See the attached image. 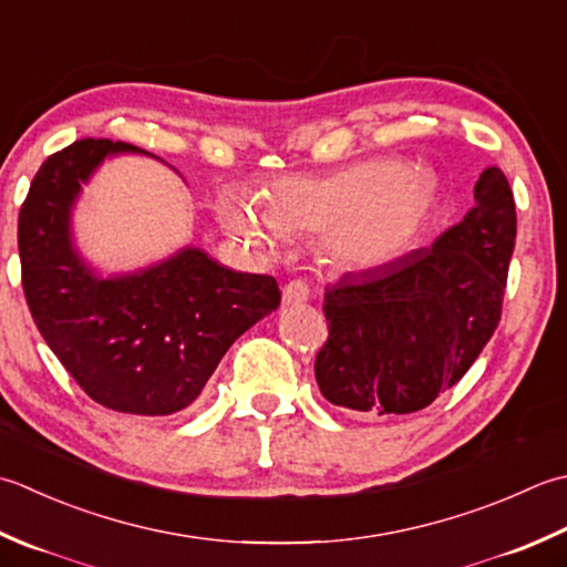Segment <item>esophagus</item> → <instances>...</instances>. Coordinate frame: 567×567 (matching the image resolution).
<instances>
[{
    "mask_svg": "<svg viewBox=\"0 0 567 567\" xmlns=\"http://www.w3.org/2000/svg\"><path fill=\"white\" fill-rule=\"evenodd\" d=\"M309 299V287H307V282H302V280H292V282H287L285 287H282V302L290 307V305H302V302H307Z\"/></svg>",
    "mask_w": 567,
    "mask_h": 567,
    "instance_id": "esophagus-1",
    "label": "esophagus"
}]
</instances>
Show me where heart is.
<instances>
[{"label": "heart", "instance_id": "1", "mask_svg": "<svg viewBox=\"0 0 567 567\" xmlns=\"http://www.w3.org/2000/svg\"><path fill=\"white\" fill-rule=\"evenodd\" d=\"M437 202L427 174L401 159H369L331 174H290L258 192L218 198V220L230 238L275 250L285 233H319L327 262L341 270H379L413 246Z\"/></svg>", "mask_w": 567, "mask_h": 567}]
</instances>
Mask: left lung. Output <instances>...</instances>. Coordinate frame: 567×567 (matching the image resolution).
Instances as JSON below:
<instances>
[{"instance_id":"1","label":"left lung","mask_w":567,"mask_h":567,"mask_svg":"<svg viewBox=\"0 0 567 567\" xmlns=\"http://www.w3.org/2000/svg\"><path fill=\"white\" fill-rule=\"evenodd\" d=\"M514 243L512 186L486 166L474 206L430 248L329 285V339L315 361L321 395L361 417L427 408L492 339Z\"/></svg>"}]
</instances>
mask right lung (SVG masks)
<instances>
[{
  "mask_svg": "<svg viewBox=\"0 0 567 567\" xmlns=\"http://www.w3.org/2000/svg\"><path fill=\"white\" fill-rule=\"evenodd\" d=\"M117 154L147 152L78 140L41 164L19 210L21 285L43 341L95 403L172 415L196 401L233 341L280 307V290L275 277L224 268L194 246L100 275L75 248L73 208Z\"/></svg>",
  "mask_w": 567,
  "mask_h": 567,
  "instance_id": "obj_1",
  "label": "right lung"
}]
</instances>
